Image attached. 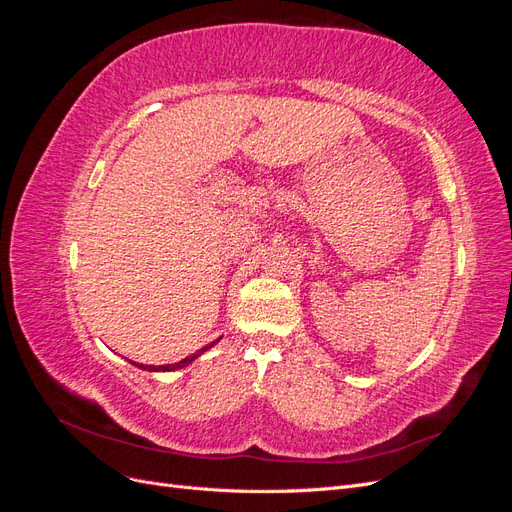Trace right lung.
Listing matches in <instances>:
<instances>
[{
  "label": "right lung",
  "instance_id": "obj_1",
  "mask_svg": "<svg viewBox=\"0 0 512 512\" xmlns=\"http://www.w3.org/2000/svg\"><path fill=\"white\" fill-rule=\"evenodd\" d=\"M215 342H218V339H215ZM215 342H211L209 346H205V348H200L196 354H190V356H185V359H181L179 363H173V365H160V367H156V365H143V363H132V365H136V367H141V369H147V371H175V369H183L185 365H190L194 359H198L200 354L203 352H207L211 346H215Z\"/></svg>",
  "mask_w": 512,
  "mask_h": 512
}]
</instances>
